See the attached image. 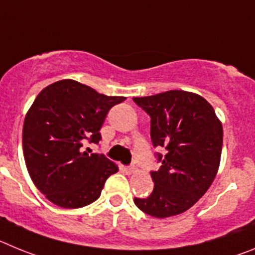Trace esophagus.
Returning <instances> with one entry per match:
<instances>
[{
    "instance_id": "1",
    "label": "esophagus",
    "mask_w": 255,
    "mask_h": 255,
    "mask_svg": "<svg viewBox=\"0 0 255 255\" xmlns=\"http://www.w3.org/2000/svg\"><path fill=\"white\" fill-rule=\"evenodd\" d=\"M134 169H136V167H134V166H126L125 167V171L127 174H132V173H134Z\"/></svg>"
}]
</instances>
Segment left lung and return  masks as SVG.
<instances>
[{
  "instance_id": "1",
  "label": "left lung",
  "mask_w": 255,
  "mask_h": 255,
  "mask_svg": "<svg viewBox=\"0 0 255 255\" xmlns=\"http://www.w3.org/2000/svg\"><path fill=\"white\" fill-rule=\"evenodd\" d=\"M151 118V141L166 153H156L161 166L151 171L152 193L134 205L152 217L165 219L189 210L216 176L222 150V125L201 95L170 90L133 98Z\"/></svg>"
}]
</instances>
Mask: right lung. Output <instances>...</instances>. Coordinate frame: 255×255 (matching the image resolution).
Listing matches in <instances>:
<instances>
[{"label":"right lung","instance_id":"obj_1","mask_svg":"<svg viewBox=\"0 0 255 255\" xmlns=\"http://www.w3.org/2000/svg\"><path fill=\"white\" fill-rule=\"evenodd\" d=\"M125 100L70 79L39 93L25 117L22 151L31 180L48 201L80 208L99 198L118 166L103 153L84 151V143L100 141L108 112Z\"/></svg>","mask_w":255,"mask_h":255}]
</instances>
